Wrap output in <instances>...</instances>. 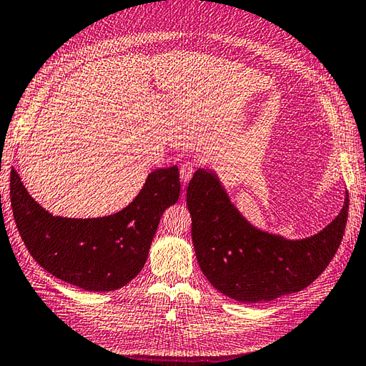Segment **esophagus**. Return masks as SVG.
Masks as SVG:
<instances>
[{"label":"esophagus","mask_w":366,"mask_h":366,"mask_svg":"<svg viewBox=\"0 0 366 366\" xmlns=\"http://www.w3.org/2000/svg\"><path fill=\"white\" fill-rule=\"evenodd\" d=\"M195 169H197V163L192 162V159H188V162H184L180 166V178H182L183 184H186L191 180L194 172H195Z\"/></svg>","instance_id":"esophagus-1"}]
</instances>
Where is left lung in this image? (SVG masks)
<instances>
[{
  "label": "left lung",
  "instance_id": "obj_1",
  "mask_svg": "<svg viewBox=\"0 0 366 366\" xmlns=\"http://www.w3.org/2000/svg\"><path fill=\"white\" fill-rule=\"evenodd\" d=\"M192 242L203 274L224 295L272 301L300 292L325 272L340 245L350 199L318 234L287 240L256 229L231 204L217 177L197 169L186 191Z\"/></svg>",
  "mask_w": 366,
  "mask_h": 366
}]
</instances>
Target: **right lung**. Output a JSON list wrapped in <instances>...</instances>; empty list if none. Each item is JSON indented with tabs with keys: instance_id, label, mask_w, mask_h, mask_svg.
Instances as JSON below:
<instances>
[{
	"instance_id": "1",
	"label": "right lung",
	"mask_w": 366,
	"mask_h": 366,
	"mask_svg": "<svg viewBox=\"0 0 366 366\" xmlns=\"http://www.w3.org/2000/svg\"><path fill=\"white\" fill-rule=\"evenodd\" d=\"M180 195L178 167L157 169L127 208L97 219L52 216L11 171L15 225L31 256L56 278L90 292L121 289L141 272L166 208Z\"/></svg>"
}]
</instances>
